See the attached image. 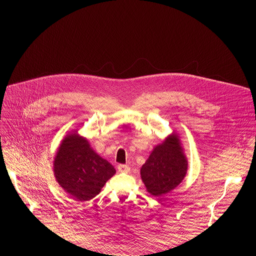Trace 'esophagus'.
Instances as JSON below:
<instances>
[{"label": "esophagus", "mask_w": 256, "mask_h": 256, "mask_svg": "<svg viewBox=\"0 0 256 256\" xmlns=\"http://www.w3.org/2000/svg\"><path fill=\"white\" fill-rule=\"evenodd\" d=\"M118 171L119 172H128L130 171V167L128 165H124V164H120L118 166Z\"/></svg>", "instance_id": "1"}]
</instances>
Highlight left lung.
I'll return each instance as SVG.
<instances>
[{"instance_id":"1","label":"left lung","mask_w":256,"mask_h":256,"mask_svg":"<svg viewBox=\"0 0 256 256\" xmlns=\"http://www.w3.org/2000/svg\"><path fill=\"white\" fill-rule=\"evenodd\" d=\"M186 170L188 160L180 138L172 134L154 147L140 173L146 190L154 196H162L176 189Z\"/></svg>"}]
</instances>
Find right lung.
Returning <instances> with one entry per match:
<instances>
[{
    "label": "right lung",
    "mask_w": 256,
    "mask_h": 256,
    "mask_svg": "<svg viewBox=\"0 0 256 256\" xmlns=\"http://www.w3.org/2000/svg\"><path fill=\"white\" fill-rule=\"evenodd\" d=\"M115 173V168L94 152L78 132L62 140L54 160L56 180L76 201L96 197Z\"/></svg>",
    "instance_id": "obj_1"
}]
</instances>
